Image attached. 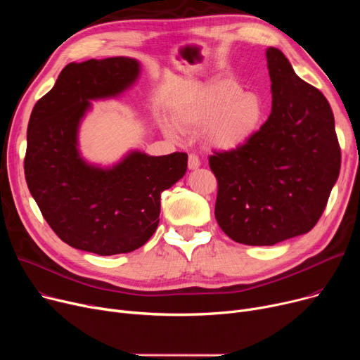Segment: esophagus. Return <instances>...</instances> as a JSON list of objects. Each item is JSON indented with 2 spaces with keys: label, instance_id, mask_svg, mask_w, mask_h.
I'll return each mask as SVG.
<instances>
[{
  "label": "esophagus",
  "instance_id": "esophagus-1",
  "mask_svg": "<svg viewBox=\"0 0 360 360\" xmlns=\"http://www.w3.org/2000/svg\"><path fill=\"white\" fill-rule=\"evenodd\" d=\"M200 165H201V162H200L198 156L190 155V158H188V167H190L191 170H195L200 167Z\"/></svg>",
  "mask_w": 360,
  "mask_h": 360
}]
</instances>
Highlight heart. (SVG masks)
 Wrapping results in <instances>:
<instances>
[{"label":"heart","instance_id":"heart-1","mask_svg":"<svg viewBox=\"0 0 360 360\" xmlns=\"http://www.w3.org/2000/svg\"><path fill=\"white\" fill-rule=\"evenodd\" d=\"M264 117L266 105L259 94L243 91L231 79L205 83L185 94L170 109V120L179 129L188 132L204 127L207 143L220 150H235L247 144L259 129ZM176 129L163 125L170 137L179 136Z\"/></svg>","mask_w":360,"mask_h":360}]
</instances>
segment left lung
I'll return each instance as SVG.
<instances>
[{"instance_id":"obj_1","label":"left lung","mask_w":360,"mask_h":360,"mask_svg":"<svg viewBox=\"0 0 360 360\" xmlns=\"http://www.w3.org/2000/svg\"><path fill=\"white\" fill-rule=\"evenodd\" d=\"M273 106L239 148L209 158L217 178L214 216L231 239L270 247L308 233L324 213L342 153L326 96L297 77L280 49L266 51Z\"/></svg>"}]
</instances>
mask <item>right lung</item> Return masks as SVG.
<instances>
[{"label":"right lung","instance_id":"add662e5","mask_svg":"<svg viewBox=\"0 0 360 360\" xmlns=\"http://www.w3.org/2000/svg\"><path fill=\"white\" fill-rule=\"evenodd\" d=\"M128 56L68 64L36 102L27 127L25 176L42 216L61 240L98 255L134 251L158 229L160 195L186 172V153L129 151L102 167L86 162L79 128L90 101L117 98L140 77Z\"/></svg>","mask_w":360,"mask_h":360}]
</instances>
